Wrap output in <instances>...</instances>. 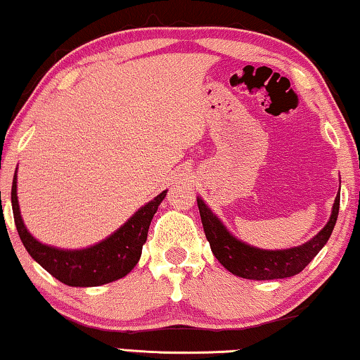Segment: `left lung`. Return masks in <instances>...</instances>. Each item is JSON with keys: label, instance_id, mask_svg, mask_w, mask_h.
Wrapping results in <instances>:
<instances>
[{"label": "left lung", "instance_id": "8db88e82", "mask_svg": "<svg viewBox=\"0 0 360 360\" xmlns=\"http://www.w3.org/2000/svg\"><path fill=\"white\" fill-rule=\"evenodd\" d=\"M198 210H200L202 229H205L212 253L224 268L245 279H284L299 274L319 255L323 245L331 237L338 212H340V193L336 195L335 205H333L330 221L321 229V232L300 247L274 250V252L253 248L232 237L200 198H198Z\"/></svg>", "mask_w": 360, "mask_h": 360}]
</instances>
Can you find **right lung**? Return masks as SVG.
Masks as SVG:
<instances>
[{
    "instance_id": "right-lung-1",
    "label": "right lung",
    "mask_w": 360,
    "mask_h": 360,
    "mask_svg": "<svg viewBox=\"0 0 360 360\" xmlns=\"http://www.w3.org/2000/svg\"><path fill=\"white\" fill-rule=\"evenodd\" d=\"M15 184L18 181L14 175L11 188L13 214L25 250L53 278L72 288H92L112 283L127 276L136 266L143 245L148 238L150 221L167 193L165 190L155 196L103 242L86 250H60L40 243L27 232L19 212Z\"/></svg>"
}]
</instances>
